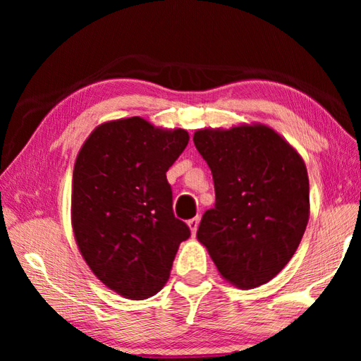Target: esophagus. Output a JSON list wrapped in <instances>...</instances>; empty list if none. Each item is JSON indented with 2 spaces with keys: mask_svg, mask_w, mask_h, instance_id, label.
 Returning a JSON list of instances; mask_svg holds the SVG:
<instances>
[{
  "mask_svg": "<svg viewBox=\"0 0 361 361\" xmlns=\"http://www.w3.org/2000/svg\"><path fill=\"white\" fill-rule=\"evenodd\" d=\"M188 226H189V228H191V232H192V235H194L195 232H197V228H199V216L189 219Z\"/></svg>",
  "mask_w": 361,
  "mask_h": 361,
  "instance_id": "esophagus-1",
  "label": "esophagus"
}]
</instances>
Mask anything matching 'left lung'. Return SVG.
I'll return each instance as SVG.
<instances>
[{
    "label": "left lung",
    "instance_id": "left-lung-1",
    "mask_svg": "<svg viewBox=\"0 0 361 361\" xmlns=\"http://www.w3.org/2000/svg\"><path fill=\"white\" fill-rule=\"evenodd\" d=\"M194 145L209 164L215 207L197 239L221 276L256 288L288 264L309 221V178L301 156L266 126L197 130Z\"/></svg>",
    "mask_w": 361,
    "mask_h": 361
}]
</instances>
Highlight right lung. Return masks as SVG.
<instances>
[{
	"label": "right lung",
	"mask_w": 361,
	"mask_h": 361,
	"mask_svg": "<svg viewBox=\"0 0 361 361\" xmlns=\"http://www.w3.org/2000/svg\"><path fill=\"white\" fill-rule=\"evenodd\" d=\"M186 130L154 129L142 118L90 133L73 172V231L85 262L108 288L146 299L167 283L181 242L167 170L185 151Z\"/></svg>",
	"instance_id": "1"
}]
</instances>
